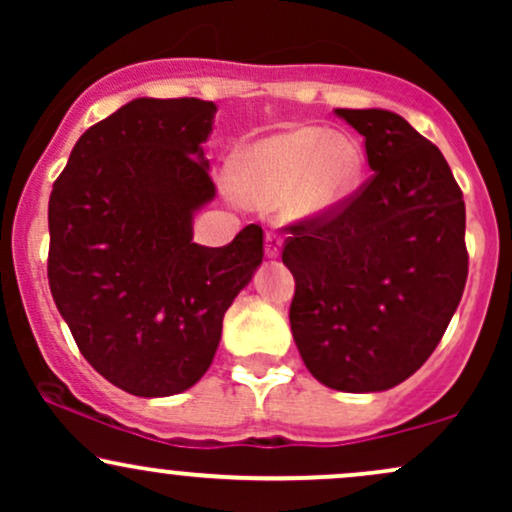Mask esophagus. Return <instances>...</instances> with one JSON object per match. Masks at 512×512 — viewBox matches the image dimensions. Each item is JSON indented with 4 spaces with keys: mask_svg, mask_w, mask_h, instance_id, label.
<instances>
[{
    "mask_svg": "<svg viewBox=\"0 0 512 512\" xmlns=\"http://www.w3.org/2000/svg\"><path fill=\"white\" fill-rule=\"evenodd\" d=\"M264 255L267 257H279L281 255V238L276 236V233L269 231L267 236H264Z\"/></svg>",
    "mask_w": 512,
    "mask_h": 512,
    "instance_id": "obj_1",
    "label": "esophagus"
}]
</instances>
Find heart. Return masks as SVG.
I'll use <instances>...</instances> for the list:
<instances>
[{
    "label": "heart",
    "mask_w": 512,
    "mask_h": 512,
    "mask_svg": "<svg viewBox=\"0 0 512 512\" xmlns=\"http://www.w3.org/2000/svg\"><path fill=\"white\" fill-rule=\"evenodd\" d=\"M366 175L361 139L325 127H296L240 149L228 170L231 190L255 207H279L313 221L339 211Z\"/></svg>",
    "instance_id": "heart-1"
}]
</instances>
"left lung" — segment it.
Segmentation results:
<instances>
[{
    "mask_svg": "<svg viewBox=\"0 0 512 512\" xmlns=\"http://www.w3.org/2000/svg\"><path fill=\"white\" fill-rule=\"evenodd\" d=\"M334 113L366 139L373 175L339 211L289 228L291 332L322 385L383 392L424 366L460 305L464 199L438 146L402 115Z\"/></svg>",
    "mask_w": 512,
    "mask_h": 512,
    "instance_id": "obj_1",
    "label": "left lung"
}]
</instances>
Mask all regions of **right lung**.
Masks as SVG:
<instances>
[{
	"label": "right lung",
	"mask_w": 512,
	"mask_h": 512,
	"mask_svg": "<svg viewBox=\"0 0 512 512\" xmlns=\"http://www.w3.org/2000/svg\"><path fill=\"white\" fill-rule=\"evenodd\" d=\"M214 115L199 98H134L81 134L52 185V298L86 361L129 395L190 390L262 264L255 223L223 248L192 243L216 195L202 149Z\"/></svg>",
	"instance_id": "obj_1"
}]
</instances>
